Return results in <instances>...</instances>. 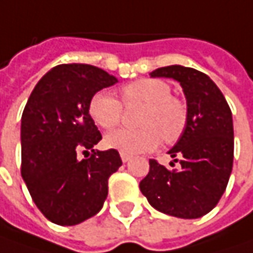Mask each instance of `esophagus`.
<instances>
[{"label": "esophagus", "instance_id": "esophagus-1", "mask_svg": "<svg viewBox=\"0 0 253 253\" xmlns=\"http://www.w3.org/2000/svg\"><path fill=\"white\" fill-rule=\"evenodd\" d=\"M120 156H122V160H123L125 163H126V162H128V160L131 159V156H130V155H126V153H120Z\"/></svg>", "mask_w": 253, "mask_h": 253}]
</instances>
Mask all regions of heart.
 <instances>
[{
    "mask_svg": "<svg viewBox=\"0 0 253 253\" xmlns=\"http://www.w3.org/2000/svg\"><path fill=\"white\" fill-rule=\"evenodd\" d=\"M126 107L143 106L137 116L139 128H120L106 136L107 147L120 153L136 155L155 150L160 141L173 144L179 140L187 126V106L171 96L170 85L157 79H140L122 88ZM123 104L107 93L98 91L90 100L88 112L103 128H114L123 119Z\"/></svg>",
    "mask_w": 253,
    "mask_h": 253,
    "instance_id": "b5f03b06",
    "label": "heart"
}]
</instances>
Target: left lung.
<instances>
[{
  "instance_id": "1",
  "label": "left lung",
  "mask_w": 253,
  "mask_h": 253,
  "mask_svg": "<svg viewBox=\"0 0 253 253\" xmlns=\"http://www.w3.org/2000/svg\"><path fill=\"white\" fill-rule=\"evenodd\" d=\"M180 83L187 103V126L169 150L177 169L169 170L150 159V170L140 182L141 193L162 213L196 219L220 201L233 165V122L222 91L205 73L168 66L150 73ZM174 166V163H170Z\"/></svg>"
}]
</instances>
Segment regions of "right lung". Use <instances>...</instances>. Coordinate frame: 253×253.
Wrapping results in <instances>:
<instances>
[{"mask_svg":"<svg viewBox=\"0 0 253 253\" xmlns=\"http://www.w3.org/2000/svg\"><path fill=\"white\" fill-rule=\"evenodd\" d=\"M117 83L90 64L51 68L34 87L21 117V176L34 203L52 223L73 226L94 216L122 166L117 150L94 152L101 133L90 100ZM92 155L88 156V150ZM87 153L80 161L78 153Z\"/></svg>","mask_w":253,"mask_h":253,"instance_id":"add662e5","label":"right lung"}]
</instances>
